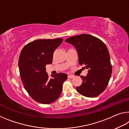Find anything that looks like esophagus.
Instances as JSON below:
<instances>
[{"instance_id": "obj_1", "label": "esophagus", "mask_w": 129, "mask_h": 129, "mask_svg": "<svg viewBox=\"0 0 129 129\" xmlns=\"http://www.w3.org/2000/svg\"><path fill=\"white\" fill-rule=\"evenodd\" d=\"M68 77L69 79H72L74 77V76H72V75H68Z\"/></svg>"}]
</instances>
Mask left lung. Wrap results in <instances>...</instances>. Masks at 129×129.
Instances as JSON below:
<instances>
[{
    "label": "left lung",
    "instance_id": "1",
    "mask_svg": "<svg viewBox=\"0 0 129 129\" xmlns=\"http://www.w3.org/2000/svg\"><path fill=\"white\" fill-rule=\"evenodd\" d=\"M65 41L77 49L80 65H85L88 72L81 76L82 84L76 87L81 95L94 98L99 96L107 87L112 73L109 50L103 41L89 34H80L67 38Z\"/></svg>",
    "mask_w": 129,
    "mask_h": 129
}]
</instances>
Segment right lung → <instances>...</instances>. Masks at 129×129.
Wrapping results in <instances>:
<instances>
[{
    "instance_id": "right-lung-1",
    "label": "right lung",
    "mask_w": 129,
    "mask_h": 129,
    "mask_svg": "<svg viewBox=\"0 0 129 129\" xmlns=\"http://www.w3.org/2000/svg\"><path fill=\"white\" fill-rule=\"evenodd\" d=\"M62 41V38L34 41L26 45L20 53L18 66L24 89L40 103L47 105L56 101L67 79L63 73L52 75L49 78L45 71L46 64L52 62L54 50Z\"/></svg>"
}]
</instances>
